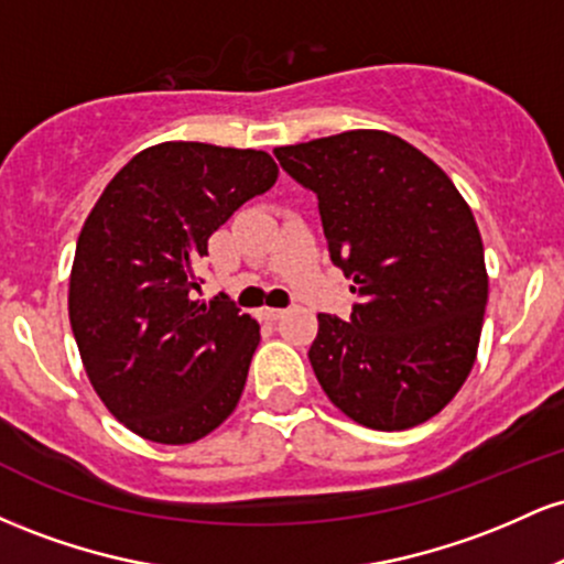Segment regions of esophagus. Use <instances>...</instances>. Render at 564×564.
Returning a JSON list of instances; mask_svg holds the SVG:
<instances>
[{
	"label": "esophagus",
	"instance_id": "obj_1",
	"mask_svg": "<svg viewBox=\"0 0 564 564\" xmlns=\"http://www.w3.org/2000/svg\"><path fill=\"white\" fill-rule=\"evenodd\" d=\"M283 313H286V310H283V307H262V315L268 321H278Z\"/></svg>",
	"mask_w": 564,
	"mask_h": 564
}]
</instances>
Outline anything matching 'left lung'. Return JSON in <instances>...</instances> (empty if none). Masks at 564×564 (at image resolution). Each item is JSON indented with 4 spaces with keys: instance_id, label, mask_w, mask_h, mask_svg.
I'll use <instances>...</instances> for the list:
<instances>
[{
    "instance_id": "obj_1",
    "label": "left lung",
    "mask_w": 564,
    "mask_h": 564,
    "mask_svg": "<svg viewBox=\"0 0 564 564\" xmlns=\"http://www.w3.org/2000/svg\"><path fill=\"white\" fill-rule=\"evenodd\" d=\"M318 196L328 254L360 296L318 315L310 364L328 400L371 430H408L462 390L488 304L469 204L430 156L381 129L275 148Z\"/></svg>"
}]
</instances>
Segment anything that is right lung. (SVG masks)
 Listing matches in <instances>:
<instances>
[{"label":"right lung","mask_w":564,"mask_h":564,"mask_svg":"<svg viewBox=\"0 0 564 564\" xmlns=\"http://www.w3.org/2000/svg\"><path fill=\"white\" fill-rule=\"evenodd\" d=\"M275 180L264 151L159 142L84 219L70 328L97 398L134 435L196 443L236 411L260 323L225 294L200 302L198 264L212 232Z\"/></svg>","instance_id":"add662e5"}]
</instances>
